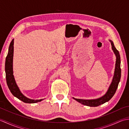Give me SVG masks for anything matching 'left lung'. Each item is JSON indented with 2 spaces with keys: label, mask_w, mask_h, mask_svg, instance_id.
<instances>
[{
  "label": "left lung",
  "mask_w": 129,
  "mask_h": 129,
  "mask_svg": "<svg viewBox=\"0 0 129 129\" xmlns=\"http://www.w3.org/2000/svg\"><path fill=\"white\" fill-rule=\"evenodd\" d=\"M109 41L111 43L112 50H113L116 56L115 68V72L113 80H112L111 83L106 92L100 98L95 99H76L73 98L74 99H75L78 102L81 103L83 105L90 107H96L99 106L101 104H103L110 100L116 91L120 80V78H121V68H120L121 61H120L119 52L115 47L113 41L111 40H109Z\"/></svg>",
  "instance_id": "8db88e82"
}]
</instances>
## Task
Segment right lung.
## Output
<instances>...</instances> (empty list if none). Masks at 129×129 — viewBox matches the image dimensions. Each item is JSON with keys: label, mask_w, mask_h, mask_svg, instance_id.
<instances>
[{"label": "right lung", "mask_w": 129, "mask_h": 129, "mask_svg": "<svg viewBox=\"0 0 129 129\" xmlns=\"http://www.w3.org/2000/svg\"><path fill=\"white\" fill-rule=\"evenodd\" d=\"M14 39H13L11 42L9 49H8V53L5 60V74H6V80L8 86L9 87L10 92L14 96L17 98L18 99L23 101L24 103L32 104L37 103L42 101L43 99L34 100L31 99L26 97L25 95L19 89L17 84L16 83L14 76L13 75V54H14Z\"/></svg>", "instance_id": "right-lung-1"}]
</instances>
